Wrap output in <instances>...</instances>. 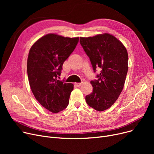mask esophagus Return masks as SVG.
<instances>
[{
  "instance_id": "esophagus-1",
  "label": "esophagus",
  "mask_w": 154,
  "mask_h": 154,
  "mask_svg": "<svg viewBox=\"0 0 154 154\" xmlns=\"http://www.w3.org/2000/svg\"><path fill=\"white\" fill-rule=\"evenodd\" d=\"M82 83H75V85L76 87H80V86L82 85Z\"/></svg>"
}]
</instances>
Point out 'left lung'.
<instances>
[{"mask_svg":"<svg viewBox=\"0 0 154 154\" xmlns=\"http://www.w3.org/2000/svg\"><path fill=\"white\" fill-rule=\"evenodd\" d=\"M80 43L89 57L97 79L91 80L92 92L85 96L87 103L98 111L114 104L122 92L128 71V54L122 43L109 34L80 37Z\"/></svg>","mask_w":154,"mask_h":154,"instance_id":"left-lung-1","label":"left lung"}]
</instances>
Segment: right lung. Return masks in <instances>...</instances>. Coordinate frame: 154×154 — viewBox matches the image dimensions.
I'll return each mask as SVG.
<instances>
[{"mask_svg": "<svg viewBox=\"0 0 154 154\" xmlns=\"http://www.w3.org/2000/svg\"><path fill=\"white\" fill-rule=\"evenodd\" d=\"M79 37L47 34L30 48L27 59V75L36 100L48 110L57 113L69 105L74 85L60 81L63 62L74 51Z\"/></svg>", "mask_w": 154, "mask_h": 154, "instance_id": "right-lung-1", "label": "right lung"}]
</instances>
